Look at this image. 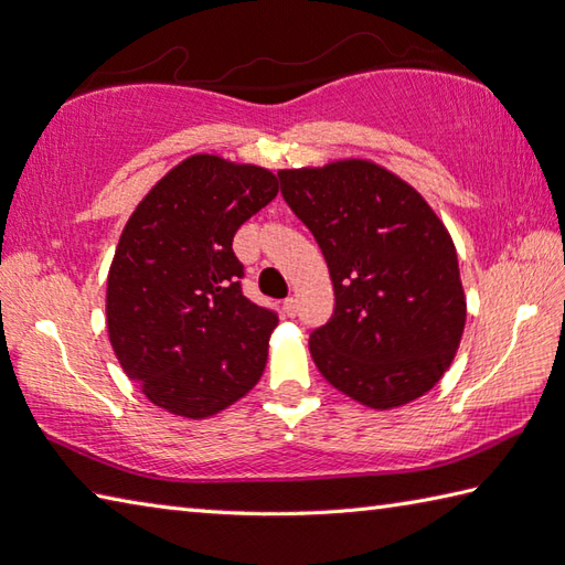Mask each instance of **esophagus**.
Masks as SVG:
<instances>
[{
	"label": "esophagus",
	"mask_w": 565,
	"mask_h": 565,
	"mask_svg": "<svg viewBox=\"0 0 565 565\" xmlns=\"http://www.w3.org/2000/svg\"><path fill=\"white\" fill-rule=\"evenodd\" d=\"M284 313L289 316V318H294V316L298 313V301H296L294 296H291V298H286V301H284Z\"/></svg>",
	"instance_id": "esophagus-1"
}]
</instances>
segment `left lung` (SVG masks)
I'll list each match as a JSON object with an SVG mask.
<instances>
[{"instance_id":"obj_1","label":"left lung","mask_w":565,"mask_h":565,"mask_svg":"<svg viewBox=\"0 0 565 565\" xmlns=\"http://www.w3.org/2000/svg\"><path fill=\"white\" fill-rule=\"evenodd\" d=\"M279 179L334 286V313L310 334L318 371L374 411L417 401L451 366L466 326L449 231L419 191L371 160L281 170Z\"/></svg>"}]
</instances>
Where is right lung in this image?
<instances>
[{
	"label": "right lung",
	"instance_id": "right-lung-1",
	"mask_svg": "<svg viewBox=\"0 0 565 565\" xmlns=\"http://www.w3.org/2000/svg\"><path fill=\"white\" fill-rule=\"evenodd\" d=\"M279 194L257 164L191 154L124 227L106 281L118 364L162 411L203 419L255 388L276 313L239 289L237 227Z\"/></svg>",
	"mask_w": 565,
	"mask_h": 565
}]
</instances>
